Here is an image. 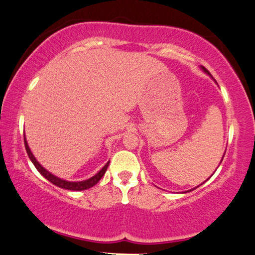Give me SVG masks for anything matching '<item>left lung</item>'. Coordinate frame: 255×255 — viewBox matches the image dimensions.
Wrapping results in <instances>:
<instances>
[{
  "label": "left lung",
  "instance_id": "1",
  "mask_svg": "<svg viewBox=\"0 0 255 255\" xmlns=\"http://www.w3.org/2000/svg\"><path fill=\"white\" fill-rule=\"evenodd\" d=\"M202 68H203V70H204V71H206V73H207V74H209V71H208V70L206 69V68H204V67H202ZM224 155H225V153H224ZM223 157H224V156H223ZM222 160H223V158H222ZM221 163H222V162H221ZM198 187H199V186H198ZM195 188H196V187H195Z\"/></svg>",
  "mask_w": 255,
  "mask_h": 255
}]
</instances>
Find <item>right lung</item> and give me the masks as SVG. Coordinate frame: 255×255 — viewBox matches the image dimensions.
Listing matches in <instances>:
<instances>
[{
    "instance_id": "obj_1",
    "label": "right lung",
    "mask_w": 255,
    "mask_h": 255,
    "mask_svg": "<svg viewBox=\"0 0 255 255\" xmlns=\"http://www.w3.org/2000/svg\"><path fill=\"white\" fill-rule=\"evenodd\" d=\"M24 144H25V149H26V152H27L28 157H30V159L32 160V163L34 164L35 168H37V170L40 172V174L42 175V177H45L48 181H51L53 185L57 186V187L63 188V189H69V191H84V189H88V188L93 187V186H95L97 182H98L100 179L103 178V175L105 174V172H106L107 167H109V164H110V162L107 163L105 166H104L102 170L98 172V173H97L96 175H93L92 178L88 179V180L77 181V182H75V181H67V180H63V179H60V178L55 177L54 174H52L51 172H48L47 170H46V168L42 167L41 165L37 162V159L34 158V156L32 155L30 148H28L26 138H24Z\"/></svg>"
}]
</instances>
